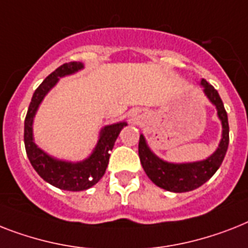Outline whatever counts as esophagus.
I'll list each match as a JSON object with an SVG mask.
<instances>
[{
    "instance_id": "34e87169",
    "label": "esophagus",
    "mask_w": 248,
    "mask_h": 248,
    "mask_svg": "<svg viewBox=\"0 0 248 248\" xmlns=\"http://www.w3.org/2000/svg\"><path fill=\"white\" fill-rule=\"evenodd\" d=\"M131 120L134 121V122H139V120H140V114H139L138 112H134V113L131 114Z\"/></svg>"
}]
</instances>
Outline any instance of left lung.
Here are the masks:
<instances>
[{"mask_svg":"<svg viewBox=\"0 0 248 248\" xmlns=\"http://www.w3.org/2000/svg\"><path fill=\"white\" fill-rule=\"evenodd\" d=\"M205 95L208 96L211 103L217 107L218 117L222 121V140L219 142L218 149L209 158L192 163H174L166 162L154 154L149 149L144 135H140L139 140V156L146 176L160 188L170 192H187L192 191L201 185H204L213 177L222 164L229 144V124L228 116L225 112L218 92L214 86L210 85L205 78L201 80Z\"/></svg>","mask_w":248,"mask_h":248,"instance_id":"left-lung-1","label":"left lung"}]
</instances>
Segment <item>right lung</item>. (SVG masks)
Wrapping results in <instances>:
<instances>
[{
  "instance_id": "right-lung-1",
  "label": "right lung",
  "mask_w": 248,
  "mask_h": 248,
  "mask_svg": "<svg viewBox=\"0 0 248 248\" xmlns=\"http://www.w3.org/2000/svg\"><path fill=\"white\" fill-rule=\"evenodd\" d=\"M84 67L81 62H68L56 68L51 75L44 78V81L34 92L29 109L26 113L24 124V142L26 155L31 166L46 182L52 186L67 191H84L94 186L104 176L107 166L109 162V153L113 149L114 141L117 140L121 130L126 126V122L108 124L100 130L99 140L92 155L82 162H65L48 155L33 139V120L37 113L38 107L47 95V93L58 82L60 78L75 74Z\"/></svg>"
}]
</instances>
